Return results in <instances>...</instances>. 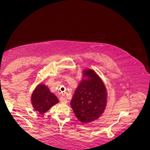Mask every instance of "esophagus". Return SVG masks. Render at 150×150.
Segmentation results:
<instances>
[{
    "label": "esophagus",
    "instance_id": "1",
    "mask_svg": "<svg viewBox=\"0 0 150 150\" xmlns=\"http://www.w3.org/2000/svg\"><path fill=\"white\" fill-rule=\"evenodd\" d=\"M60 101H61V102L63 103V104H67V102H68V100H67L63 96H61V97H60Z\"/></svg>",
    "mask_w": 150,
    "mask_h": 150
}]
</instances>
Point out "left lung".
I'll use <instances>...</instances> for the list:
<instances>
[{"mask_svg": "<svg viewBox=\"0 0 150 150\" xmlns=\"http://www.w3.org/2000/svg\"><path fill=\"white\" fill-rule=\"evenodd\" d=\"M82 80L75 90L70 105L80 121L87 123L97 120L104 112L106 104V89L94 70H85Z\"/></svg>", "mask_w": 150, "mask_h": 150, "instance_id": "obj_1", "label": "left lung"}]
</instances>
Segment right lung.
<instances>
[{"label":"right lung","mask_w":150,"mask_h":150,"mask_svg":"<svg viewBox=\"0 0 150 150\" xmlns=\"http://www.w3.org/2000/svg\"><path fill=\"white\" fill-rule=\"evenodd\" d=\"M31 101L34 110L41 114L46 112L51 106L58 103L56 96L50 92L49 89L43 84L39 85L34 89Z\"/></svg>","instance_id":"1"}]
</instances>
